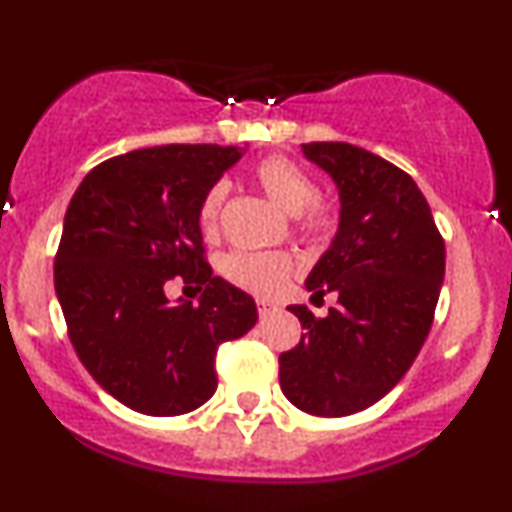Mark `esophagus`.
I'll return each instance as SVG.
<instances>
[{
    "instance_id": "1",
    "label": "esophagus",
    "mask_w": 512,
    "mask_h": 512,
    "mask_svg": "<svg viewBox=\"0 0 512 512\" xmlns=\"http://www.w3.org/2000/svg\"><path fill=\"white\" fill-rule=\"evenodd\" d=\"M257 311H260V316H270V314H274V311H277V304H272V301H257Z\"/></svg>"
}]
</instances>
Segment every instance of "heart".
I'll return each mask as SVG.
<instances>
[{
	"label": "heart",
	"mask_w": 512,
	"mask_h": 512,
	"mask_svg": "<svg viewBox=\"0 0 512 512\" xmlns=\"http://www.w3.org/2000/svg\"><path fill=\"white\" fill-rule=\"evenodd\" d=\"M252 176L262 191L277 203L284 213L294 215L299 228L309 235H324L331 230L333 215L321 198H316V184L299 164L287 157L260 159L252 169ZM225 184H213L203 196L198 208V223L206 233H213L218 225L220 208L225 201ZM225 277L238 287L260 297L277 294L292 272V257L284 252H233L225 260Z\"/></svg>",
	"instance_id": "heart-1"
}]
</instances>
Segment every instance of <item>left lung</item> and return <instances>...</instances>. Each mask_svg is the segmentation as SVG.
<instances>
[{"label": "left lung", "instance_id": "left-lung-1", "mask_svg": "<svg viewBox=\"0 0 512 512\" xmlns=\"http://www.w3.org/2000/svg\"><path fill=\"white\" fill-rule=\"evenodd\" d=\"M336 184L338 230L306 289L338 294L336 309L301 321L297 348L279 355V385L301 412L346 417L383 400L422 351L444 282L441 240L412 176L346 142L301 144Z\"/></svg>", "mask_w": 512, "mask_h": 512}]
</instances>
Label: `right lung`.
Returning a JSON list of instances; mask_svg holds the SVG:
<instances>
[{"label":"right lung","mask_w":512,"mask_h":512,"mask_svg":"<svg viewBox=\"0 0 512 512\" xmlns=\"http://www.w3.org/2000/svg\"><path fill=\"white\" fill-rule=\"evenodd\" d=\"M245 149L166 144L95 166L68 203L53 282L68 336L102 390L176 417L213 397L215 353L257 321L250 294L213 277L198 208ZM174 276L204 294L165 297Z\"/></svg>","instance_id":"obj_1"}]
</instances>
